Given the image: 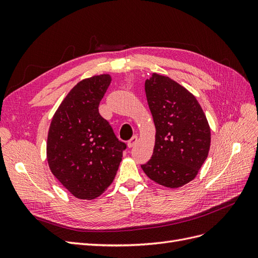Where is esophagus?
I'll use <instances>...</instances> for the list:
<instances>
[{"label":"esophagus","instance_id":"obj_1","mask_svg":"<svg viewBox=\"0 0 258 258\" xmlns=\"http://www.w3.org/2000/svg\"><path fill=\"white\" fill-rule=\"evenodd\" d=\"M137 143H138V137L134 136L130 139V141L128 142V147H134Z\"/></svg>","mask_w":258,"mask_h":258}]
</instances>
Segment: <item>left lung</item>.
<instances>
[{
    "label": "left lung",
    "mask_w": 258,
    "mask_h": 258,
    "mask_svg": "<svg viewBox=\"0 0 258 258\" xmlns=\"http://www.w3.org/2000/svg\"><path fill=\"white\" fill-rule=\"evenodd\" d=\"M145 93L156 136L152 158L141 168L152 181L177 188L196 177L208 157V119L192 93L168 76L153 73Z\"/></svg>",
    "instance_id": "1"
}]
</instances>
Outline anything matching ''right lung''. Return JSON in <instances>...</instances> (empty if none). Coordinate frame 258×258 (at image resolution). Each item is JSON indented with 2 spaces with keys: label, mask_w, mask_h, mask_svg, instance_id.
I'll return each mask as SVG.
<instances>
[{
  "label": "right lung",
  "mask_w": 258,
  "mask_h": 258,
  "mask_svg": "<svg viewBox=\"0 0 258 258\" xmlns=\"http://www.w3.org/2000/svg\"><path fill=\"white\" fill-rule=\"evenodd\" d=\"M111 82L110 74H101L77 83L50 122L46 145L49 169L79 199H95L105 191L126 148L99 113Z\"/></svg>",
  "instance_id": "obj_1"
}]
</instances>
